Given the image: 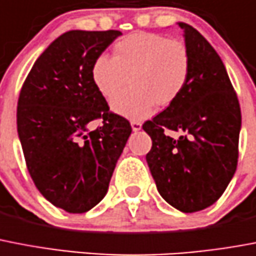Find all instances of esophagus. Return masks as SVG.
<instances>
[{"instance_id":"34e87169","label":"esophagus","mask_w":256,"mask_h":256,"mask_svg":"<svg viewBox=\"0 0 256 256\" xmlns=\"http://www.w3.org/2000/svg\"><path fill=\"white\" fill-rule=\"evenodd\" d=\"M130 126H132V130L134 132H138V130H141V122H130Z\"/></svg>"}]
</instances>
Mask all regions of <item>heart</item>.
Listing matches in <instances>:
<instances>
[{"mask_svg":"<svg viewBox=\"0 0 256 256\" xmlns=\"http://www.w3.org/2000/svg\"><path fill=\"white\" fill-rule=\"evenodd\" d=\"M192 60L188 47L176 40L134 32L118 40L114 58L100 55L91 68L94 86L100 95L112 100L131 82L132 87L112 102V110L128 118H144L154 103L172 104L188 86Z\"/></svg>","mask_w":256,"mask_h":256,"instance_id":"obj_1","label":"heart"}]
</instances>
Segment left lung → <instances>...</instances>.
I'll use <instances>...</instances> for the list:
<instances>
[{
	"label": "left lung",
	"mask_w": 256,
	"mask_h": 256,
	"mask_svg": "<svg viewBox=\"0 0 256 256\" xmlns=\"http://www.w3.org/2000/svg\"><path fill=\"white\" fill-rule=\"evenodd\" d=\"M178 26L192 60L189 82L142 130L152 138L146 162L158 193L180 212H194L212 206L232 181L242 116L220 55L190 24ZM165 130L183 134L173 139Z\"/></svg>",
	"instance_id": "8db88e82"
}]
</instances>
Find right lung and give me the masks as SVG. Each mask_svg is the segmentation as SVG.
Masks as SVG:
<instances>
[{"mask_svg": "<svg viewBox=\"0 0 256 256\" xmlns=\"http://www.w3.org/2000/svg\"><path fill=\"white\" fill-rule=\"evenodd\" d=\"M122 32L70 30L40 55L22 86L17 130L40 194L67 212H86L107 194L132 128L110 112L91 78L95 59ZM102 118L92 131L89 122Z\"/></svg>", "mask_w": 256, "mask_h": 256, "instance_id": "1", "label": "right lung"}]
</instances>
